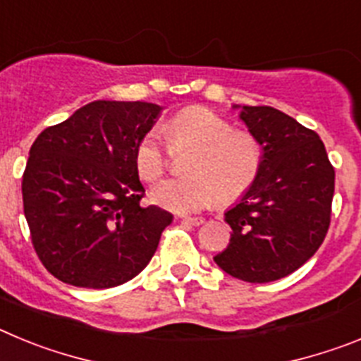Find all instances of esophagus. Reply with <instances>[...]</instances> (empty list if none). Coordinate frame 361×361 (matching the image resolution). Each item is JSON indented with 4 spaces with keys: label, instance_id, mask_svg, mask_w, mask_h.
<instances>
[{
    "label": "esophagus",
    "instance_id": "obj_1",
    "mask_svg": "<svg viewBox=\"0 0 361 361\" xmlns=\"http://www.w3.org/2000/svg\"><path fill=\"white\" fill-rule=\"evenodd\" d=\"M180 220H183V222H186V224H190V226L204 224L202 216H180Z\"/></svg>",
    "mask_w": 361,
    "mask_h": 361
}]
</instances>
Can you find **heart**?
Wrapping results in <instances>:
<instances>
[{
  "label": "heart",
  "mask_w": 361,
  "mask_h": 361,
  "mask_svg": "<svg viewBox=\"0 0 361 361\" xmlns=\"http://www.w3.org/2000/svg\"><path fill=\"white\" fill-rule=\"evenodd\" d=\"M173 149L193 148L184 162L188 175L168 178L152 190V200L175 213L199 212L216 197L231 200L250 190L262 168V145L253 133L235 130L209 108L191 106L166 124ZM168 149L157 130H148L135 146V170L146 183L162 177Z\"/></svg>",
  "instance_id": "1"
}]
</instances>
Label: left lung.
<instances>
[{"label":"left lung","mask_w":361,"mask_h":361,"mask_svg":"<svg viewBox=\"0 0 361 361\" xmlns=\"http://www.w3.org/2000/svg\"><path fill=\"white\" fill-rule=\"evenodd\" d=\"M240 119L262 145V168L240 202L226 212L233 235L213 260L244 282H273L304 266L324 242L334 168L318 133L283 111L242 106Z\"/></svg>","instance_id":"8db88e82"}]
</instances>
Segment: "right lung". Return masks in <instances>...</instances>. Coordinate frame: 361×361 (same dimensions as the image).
<instances>
[{"label":"right lung","instance_id":"1","mask_svg":"<svg viewBox=\"0 0 361 361\" xmlns=\"http://www.w3.org/2000/svg\"><path fill=\"white\" fill-rule=\"evenodd\" d=\"M162 108L94 101L37 135L23 173V209L37 257L61 282L108 289L148 266L173 215L142 208L135 146Z\"/></svg>","mask_w":361,"mask_h":361}]
</instances>
